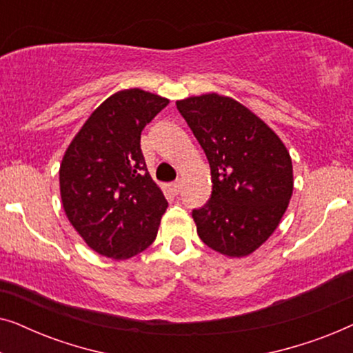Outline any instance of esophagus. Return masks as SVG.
<instances>
[{"mask_svg":"<svg viewBox=\"0 0 353 353\" xmlns=\"http://www.w3.org/2000/svg\"><path fill=\"white\" fill-rule=\"evenodd\" d=\"M180 188H181L180 181H173L172 185H170V190H172L173 194H178V192H180Z\"/></svg>","mask_w":353,"mask_h":353,"instance_id":"1","label":"esophagus"}]
</instances>
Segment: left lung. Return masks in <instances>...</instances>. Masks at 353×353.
<instances>
[{"label":"left lung","mask_w":353,"mask_h":353,"mask_svg":"<svg viewBox=\"0 0 353 353\" xmlns=\"http://www.w3.org/2000/svg\"><path fill=\"white\" fill-rule=\"evenodd\" d=\"M204 149L212 196L192 210L202 243L228 257L259 249L292 196V161L278 134L238 101L209 93L176 101Z\"/></svg>","instance_id":"obj_1"}]
</instances>
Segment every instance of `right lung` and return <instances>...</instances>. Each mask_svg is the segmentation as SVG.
Returning <instances> with one entry per match:
<instances>
[{
  "instance_id": "1",
  "label": "right lung",
  "mask_w": 353,
  "mask_h": 353,
  "mask_svg": "<svg viewBox=\"0 0 353 353\" xmlns=\"http://www.w3.org/2000/svg\"><path fill=\"white\" fill-rule=\"evenodd\" d=\"M168 104L139 88L119 91L90 115L62 157L65 215L91 249L114 260L146 250L167 209L141 152V132Z\"/></svg>"
}]
</instances>
